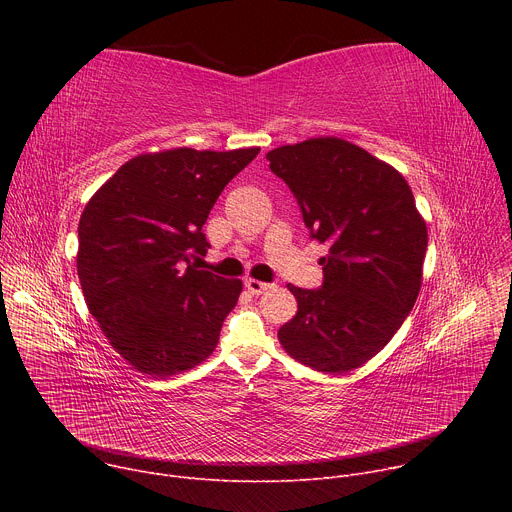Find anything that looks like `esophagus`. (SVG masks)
Here are the masks:
<instances>
[{"mask_svg":"<svg viewBox=\"0 0 512 512\" xmlns=\"http://www.w3.org/2000/svg\"><path fill=\"white\" fill-rule=\"evenodd\" d=\"M245 287L251 291L253 296H261L263 291H267V289H271V283H265V281H259V279H245Z\"/></svg>","mask_w":512,"mask_h":512,"instance_id":"34e87169","label":"esophagus"}]
</instances>
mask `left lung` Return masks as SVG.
<instances>
[{
	"label": "left lung",
	"instance_id": "obj_1",
	"mask_svg": "<svg viewBox=\"0 0 512 512\" xmlns=\"http://www.w3.org/2000/svg\"><path fill=\"white\" fill-rule=\"evenodd\" d=\"M294 192L310 237L328 245L318 289L287 285L298 314L277 338L285 352L342 375L387 346L409 316L427 251V227L405 178L354 143L316 137L267 154Z\"/></svg>",
	"mask_w": 512,
	"mask_h": 512
}]
</instances>
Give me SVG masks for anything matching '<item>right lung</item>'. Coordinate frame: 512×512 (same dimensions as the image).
I'll return each mask as SVG.
<instances>
[{
  "mask_svg": "<svg viewBox=\"0 0 512 512\" xmlns=\"http://www.w3.org/2000/svg\"><path fill=\"white\" fill-rule=\"evenodd\" d=\"M259 148H178L123 164L85 206L77 271L89 312L133 369L170 377L212 354L243 283L200 269L202 225Z\"/></svg>",
  "mask_w": 512,
  "mask_h": 512,
  "instance_id": "add662e5",
  "label": "right lung"
}]
</instances>
